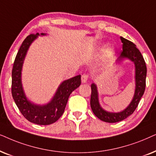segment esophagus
I'll return each instance as SVG.
<instances>
[{"mask_svg": "<svg viewBox=\"0 0 156 156\" xmlns=\"http://www.w3.org/2000/svg\"><path fill=\"white\" fill-rule=\"evenodd\" d=\"M88 75L83 74L81 76V82L83 83H86L87 82V80H88Z\"/></svg>", "mask_w": 156, "mask_h": 156, "instance_id": "34e87169", "label": "esophagus"}]
</instances>
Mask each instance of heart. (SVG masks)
Instances as JSON below:
<instances>
[{
  "instance_id": "1",
  "label": "heart",
  "mask_w": 156,
  "mask_h": 156,
  "mask_svg": "<svg viewBox=\"0 0 156 156\" xmlns=\"http://www.w3.org/2000/svg\"><path fill=\"white\" fill-rule=\"evenodd\" d=\"M113 48H108L105 50V52H106V53H111V52H113Z\"/></svg>"
}]
</instances>
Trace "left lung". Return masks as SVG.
Returning a JSON list of instances; mask_svg holds the SVG:
<instances>
[{"instance_id": "obj_1", "label": "left lung", "mask_w": 156, "mask_h": 156, "mask_svg": "<svg viewBox=\"0 0 156 156\" xmlns=\"http://www.w3.org/2000/svg\"><path fill=\"white\" fill-rule=\"evenodd\" d=\"M123 43V51L116 61L120 64L124 60L133 62L135 67V91L133 97L127 107L120 112L108 111L101 106L99 101L98 86L95 83L91 84L90 107L94 115L106 123H117L130 116L136 109L146 88L147 68L143 57L133 43L120 36Z\"/></svg>"}]
</instances>
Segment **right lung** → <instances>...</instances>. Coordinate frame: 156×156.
I'll return each mask as SVG.
<instances>
[{
  "label": "right lung",
  "mask_w": 156,
  "mask_h": 156,
  "mask_svg": "<svg viewBox=\"0 0 156 156\" xmlns=\"http://www.w3.org/2000/svg\"><path fill=\"white\" fill-rule=\"evenodd\" d=\"M42 33L30 34L25 39L16 55L12 70V95L22 115L31 123L50 125L63 115L68 98L81 83L80 75L63 80L58 87L55 94L45 104H37L26 96L22 83V70L29 48L38 36H46Z\"/></svg>",
  "instance_id": "add662e5"
}]
</instances>
